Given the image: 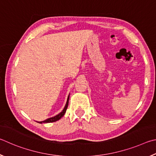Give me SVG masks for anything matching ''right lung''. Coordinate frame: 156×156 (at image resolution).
Here are the masks:
<instances>
[{
  "label": "right lung",
  "instance_id": "right-lung-1",
  "mask_svg": "<svg viewBox=\"0 0 156 156\" xmlns=\"http://www.w3.org/2000/svg\"><path fill=\"white\" fill-rule=\"evenodd\" d=\"M69 97H70V94L68 95V99H67V101L66 103V105L65 107L63 109V110L61 112L59 113L58 114H57L56 116H53V117H51V118L46 119L45 121H37V122H39V123H43V122H46V123H47V122H55L57 121H58L60 119L62 118V117L64 115L66 111L67 110V108H68V101H69Z\"/></svg>",
  "mask_w": 156,
  "mask_h": 156
}]
</instances>
